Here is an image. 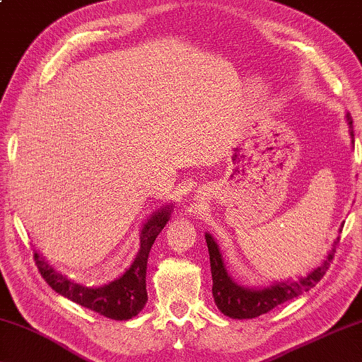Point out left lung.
I'll return each instance as SVG.
<instances>
[{
    "mask_svg": "<svg viewBox=\"0 0 362 362\" xmlns=\"http://www.w3.org/2000/svg\"><path fill=\"white\" fill-rule=\"evenodd\" d=\"M346 123L349 127V136H351V144L354 147V134H353V119L351 115L346 113ZM340 238L333 243L332 251L327 254V257L322 260L319 267L310 270L308 275L298 276L296 281L283 280L274 281L272 285L251 288L239 285L238 281L233 280V276L228 274L226 265L223 262V255L220 252L218 244L215 243L214 236L210 233H205V243L209 247L210 255V269H212V294L215 299L216 308H218L225 315L231 319H254L262 314L270 313L276 305L290 301L293 298H298L299 294L309 291L317 283L322 280V276L327 274L329 267L335 257L337 244Z\"/></svg>",
    "mask_w": 362,
    "mask_h": 362,
    "instance_id": "left-lung-1",
    "label": "left lung"
}]
</instances>
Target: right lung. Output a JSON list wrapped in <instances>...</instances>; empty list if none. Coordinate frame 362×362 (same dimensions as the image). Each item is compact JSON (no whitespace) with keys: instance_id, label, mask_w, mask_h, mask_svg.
Returning a JSON list of instances; mask_svg holds the SVG:
<instances>
[{"instance_id":"1","label":"right lung","mask_w":362,"mask_h":362,"mask_svg":"<svg viewBox=\"0 0 362 362\" xmlns=\"http://www.w3.org/2000/svg\"><path fill=\"white\" fill-rule=\"evenodd\" d=\"M171 212H173V202L162 205L152 215H148L146 223L141 228V238H139L141 244H139V251L132 264L123 272V275L105 285L87 286L71 280L53 265H49L48 260L38 251L33 252L37 269L48 285L61 296L108 319L129 320L141 313L148 299L146 288L148 252L160 231L168 223Z\"/></svg>"}]
</instances>
